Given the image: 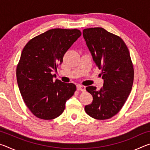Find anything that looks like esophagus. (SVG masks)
<instances>
[{
	"label": "esophagus",
	"instance_id": "1",
	"mask_svg": "<svg viewBox=\"0 0 150 150\" xmlns=\"http://www.w3.org/2000/svg\"><path fill=\"white\" fill-rule=\"evenodd\" d=\"M77 89L78 91H82V92H85V91H86V87H85V86L78 85H77Z\"/></svg>",
	"mask_w": 150,
	"mask_h": 150
}]
</instances>
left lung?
I'll return each mask as SVG.
<instances>
[{"label":"left lung","mask_w":150,"mask_h":150,"mask_svg":"<svg viewBox=\"0 0 150 150\" xmlns=\"http://www.w3.org/2000/svg\"><path fill=\"white\" fill-rule=\"evenodd\" d=\"M83 35L104 80L99 90L94 86L86 88L93 100L85 110L93 118L106 120L120 110L132 90L134 68L130 52L120 37L103 28L84 29Z\"/></svg>","instance_id":"1"}]
</instances>
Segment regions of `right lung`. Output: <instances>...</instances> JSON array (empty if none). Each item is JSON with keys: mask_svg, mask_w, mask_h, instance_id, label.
<instances>
[{"mask_svg": "<svg viewBox=\"0 0 150 150\" xmlns=\"http://www.w3.org/2000/svg\"><path fill=\"white\" fill-rule=\"evenodd\" d=\"M80 30H47L27 43L16 69L17 83L25 104L36 117L52 120L63 113L65 103L74 95L73 83L54 80L52 75L63 57L81 36Z\"/></svg>", "mask_w": 150, "mask_h": 150, "instance_id": "1", "label": "right lung"}]
</instances>
